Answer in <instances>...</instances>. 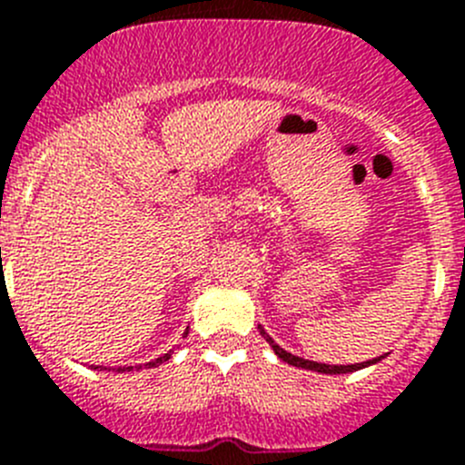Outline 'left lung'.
I'll return each instance as SVG.
<instances>
[{
  "label": "left lung",
  "mask_w": 465,
  "mask_h": 465,
  "mask_svg": "<svg viewBox=\"0 0 465 465\" xmlns=\"http://www.w3.org/2000/svg\"><path fill=\"white\" fill-rule=\"evenodd\" d=\"M257 330H260L262 337H264L266 341H269V346H272L273 353H276L278 358H281V361L290 362V365H294V367H304V370H313V372H322V374H346V372H355V370H362V367L372 365V362H379V361H381V358H383V355H381V358H374V361H367V362H358V365H325V362L304 361V358H300V355H292V353H288V351H282L281 346H278L276 341H273V339L269 337V334H266L264 330L260 328V325H257Z\"/></svg>",
  "instance_id": "obj_1"
}]
</instances>
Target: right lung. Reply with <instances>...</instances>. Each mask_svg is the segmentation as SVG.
Here are the masks:
<instances>
[{
	"instance_id": "obj_1",
	"label": "right lung",
	"mask_w": 465,
	"mask_h": 465,
	"mask_svg": "<svg viewBox=\"0 0 465 465\" xmlns=\"http://www.w3.org/2000/svg\"><path fill=\"white\" fill-rule=\"evenodd\" d=\"M168 358H171V353L161 355V358H156V361L147 362V367H156V365H161V362H165V361H168ZM100 370H103V367H100ZM128 370H131V367H128ZM119 372H121V370H119Z\"/></svg>"
}]
</instances>
